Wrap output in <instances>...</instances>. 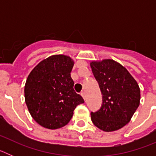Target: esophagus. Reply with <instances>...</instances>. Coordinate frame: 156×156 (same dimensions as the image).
<instances>
[{
    "mask_svg": "<svg viewBox=\"0 0 156 156\" xmlns=\"http://www.w3.org/2000/svg\"><path fill=\"white\" fill-rule=\"evenodd\" d=\"M81 95H82V97L83 98V99H84V100H86V95H85V92H81Z\"/></svg>",
    "mask_w": 156,
    "mask_h": 156,
    "instance_id": "obj_1",
    "label": "esophagus"
}]
</instances>
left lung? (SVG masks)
<instances>
[{
  "label": "left lung",
  "instance_id": "obj_1",
  "mask_svg": "<svg viewBox=\"0 0 156 156\" xmlns=\"http://www.w3.org/2000/svg\"><path fill=\"white\" fill-rule=\"evenodd\" d=\"M90 67L102 94L101 108L90 113L92 122L104 131L117 130L129 122L138 108V84L126 69L114 60L92 62Z\"/></svg>",
  "mask_w": 156,
  "mask_h": 156
}]
</instances>
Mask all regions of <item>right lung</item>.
<instances>
[{"instance_id": "obj_1", "label": "right lung", "mask_w": 156, "mask_h": 156, "mask_svg": "<svg viewBox=\"0 0 156 156\" xmlns=\"http://www.w3.org/2000/svg\"><path fill=\"white\" fill-rule=\"evenodd\" d=\"M74 62L62 55L41 61L29 75L25 101L30 115L41 126L55 129L66 126L76 106L84 102L75 92L70 73Z\"/></svg>"}]
</instances>
